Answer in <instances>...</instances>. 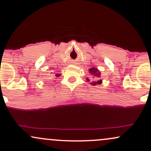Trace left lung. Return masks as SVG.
I'll use <instances>...</instances> for the list:
<instances>
[{"label":"left lung","mask_w":151,"mask_h":151,"mask_svg":"<svg viewBox=\"0 0 151 151\" xmlns=\"http://www.w3.org/2000/svg\"><path fill=\"white\" fill-rule=\"evenodd\" d=\"M89 72L90 73H91L92 75H93L95 76H96V77L98 78H101V75H100V73L99 71L97 68H90L89 69ZM88 81H89V79H87ZM91 84L93 85H98V84H101V80H95V81H93L92 83H91Z\"/></svg>","instance_id":"left-lung-1"}]
</instances>
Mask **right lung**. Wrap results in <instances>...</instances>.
<instances>
[{
	"label": "right lung",
	"mask_w": 151,
	"mask_h": 151,
	"mask_svg": "<svg viewBox=\"0 0 151 151\" xmlns=\"http://www.w3.org/2000/svg\"><path fill=\"white\" fill-rule=\"evenodd\" d=\"M55 76H56V77H58V76H59V75H58V74H55Z\"/></svg>",
	"instance_id": "add662e5"
}]
</instances>
